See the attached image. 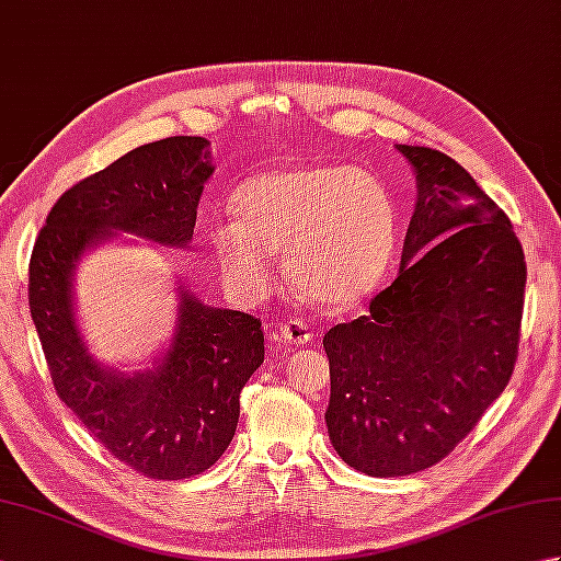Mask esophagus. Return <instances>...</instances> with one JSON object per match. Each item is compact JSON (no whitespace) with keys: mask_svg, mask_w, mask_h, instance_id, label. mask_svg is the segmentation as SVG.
<instances>
[{"mask_svg":"<svg viewBox=\"0 0 561 561\" xmlns=\"http://www.w3.org/2000/svg\"><path fill=\"white\" fill-rule=\"evenodd\" d=\"M279 335L284 342H294V344H308L313 340V332L304 323V320H287V323H282Z\"/></svg>","mask_w":561,"mask_h":561,"instance_id":"obj_1","label":"esophagus"}]
</instances>
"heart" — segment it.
I'll return each mask as SVG.
<instances>
[{
    "label": "heart",
    "mask_w": 561,
    "mask_h": 561,
    "mask_svg": "<svg viewBox=\"0 0 561 561\" xmlns=\"http://www.w3.org/2000/svg\"><path fill=\"white\" fill-rule=\"evenodd\" d=\"M238 221L209 224L207 241L226 287L257 299L270 287V253H282L291 287L342 308L371 294L398 243L396 197L378 175L347 165H291L250 178L233 195Z\"/></svg>",
    "instance_id": "obj_1"
}]
</instances>
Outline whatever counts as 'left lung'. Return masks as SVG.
<instances>
[{
  "instance_id": "1",
  "label": "left lung",
  "mask_w": 561,
  "mask_h": 561,
  "mask_svg": "<svg viewBox=\"0 0 561 561\" xmlns=\"http://www.w3.org/2000/svg\"><path fill=\"white\" fill-rule=\"evenodd\" d=\"M416 207L398 279L323 337L328 434L350 468L400 478L444 460L518 356L526 257L506 214L446 153L398 145Z\"/></svg>"
}]
</instances>
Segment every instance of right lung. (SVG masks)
<instances>
[{
	"mask_svg": "<svg viewBox=\"0 0 561 561\" xmlns=\"http://www.w3.org/2000/svg\"><path fill=\"white\" fill-rule=\"evenodd\" d=\"M211 171L202 137L133 149L55 202L31 253V318L57 398L111 456L151 480L193 478L221 458L236 434L238 396L265 362L262 323L183 289L171 350L153 371L125 376L87 354L71 274L83 250L115 231L187 245Z\"/></svg>",
	"mask_w": 561,
	"mask_h": 561,
	"instance_id": "right-lung-1",
	"label": "right lung"
}]
</instances>
